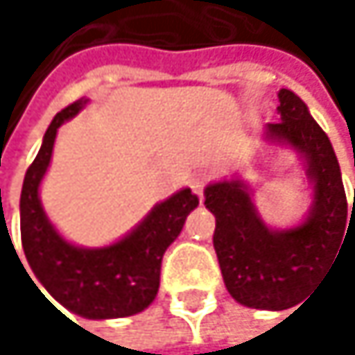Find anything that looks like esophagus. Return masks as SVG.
Here are the masks:
<instances>
[{"mask_svg": "<svg viewBox=\"0 0 355 355\" xmlns=\"http://www.w3.org/2000/svg\"><path fill=\"white\" fill-rule=\"evenodd\" d=\"M191 187H193V191H196L198 196H202V181H198V179H196V181L191 183Z\"/></svg>", "mask_w": 355, "mask_h": 355, "instance_id": "esophagus-1", "label": "esophagus"}]
</instances>
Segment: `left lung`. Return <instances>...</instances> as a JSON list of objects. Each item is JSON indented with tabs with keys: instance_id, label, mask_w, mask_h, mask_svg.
Segmentation results:
<instances>
[{
	"instance_id": "left-lung-1",
	"label": "left lung",
	"mask_w": 355,
	"mask_h": 355,
	"mask_svg": "<svg viewBox=\"0 0 355 355\" xmlns=\"http://www.w3.org/2000/svg\"><path fill=\"white\" fill-rule=\"evenodd\" d=\"M277 96L282 119L269 123V135L307 157L313 181L309 218L293 230L275 232L254 212L242 181H220L204 191V204L216 216L212 244L225 286L238 303L254 309H288L307 299L335 261L343 236L355 230V196L354 208H347L331 141L293 90L282 88Z\"/></svg>"
}]
</instances>
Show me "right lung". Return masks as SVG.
Masks as SVG:
<instances>
[{
	"instance_id": "right-lung-1",
	"label": "right lung",
	"mask_w": 355,
	"mask_h": 355,
	"mask_svg": "<svg viewBox=\"0 0 355 355\" xmlns=\"http://www.w3.org/2000/svg\"><path fill=\"white\" fill-rule=\"evenodd\" d=\"M86 101L71 103L52 119L42 149L24 174L20 193V238L37 280L69 311L92 318H123L143 311L157 295L166 248L181 234L187 214L200 204L191 189L174 193L125 236L105 248H78L64 242L40 204V183L48 170L58 125Z\"/></svg>"
}]
</instances>
